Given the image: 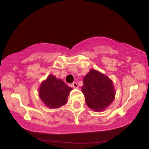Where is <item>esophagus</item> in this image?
I'll return each instance as SVG.
<instances>
[{
    "mask_svg": "<svg viewBox=\"0 0 149 149\" xmlns=\"http://www.w3.org/2000/svg\"><path fill=\"white\" fill-rule=\"evenodd\" d=\"M71 85H72V87L73 88H78V84H77V83H76V82H73L72 84H71Z\"/></svg>",
    "mask_w": 149,
    "mask_h": 149,
    "instance_id": "1",
    "label": "esophagus"
}]
</instances>
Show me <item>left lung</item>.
<instances>
[{"mask_svg": "<svg viewBox=\"0 0 149 149\" xmlns=\"http://www.w3.org/2000/svg\"><path fill=\"white\" fill-rule=\"evenodd\" d=\"M82 92L88 107L95 111H102L110 105L115 98L112 80L95 69L83 78Z\"/></svg>", "mask_w": 149, "mask_h": 149, "instance_id": "1", "label": "left lung"}]
</instances>
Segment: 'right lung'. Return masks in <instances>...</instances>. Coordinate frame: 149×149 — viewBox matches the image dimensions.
<instances>
[{
	"label": "right lung",
	"mask_w": 149,
	"mask_h": 149,
	"mask_svg": "<svg viewBox=\"0 0 149 149\" xmlns=\"http://www.w3.org/2000/svg\"><path fill=\"white\" fill-rule=\"evenodd\" d=\"M72 88L61 79L49 75L42 82L39 88V97L46 107L57 109L67 103V98Z\"/></svg>",
	"instance_id": "right-lung-1"
}]
</instances>
